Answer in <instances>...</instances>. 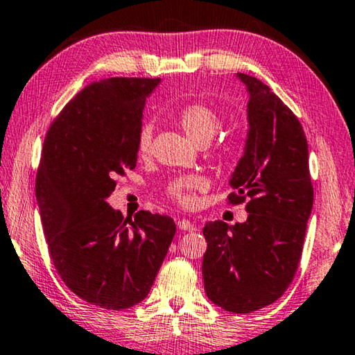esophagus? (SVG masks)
Masks as SVG:
<instances>
[{
    "mask_svg": "<svg viewBox=\"0 0 355 355\" xmlns=\"http://www.w3.org/2000/svg\"><path fill=\"white\" fill-rule=\"evenodd\" d=\"M177 226H178V229H182V230H193L194 229V224L189 221V219H178V223H177Z\"/></svg>",
    "mask_w": 355,
    "mask_h": 355,
    "instance_id": "obj_1",
    "label": "esophagus"
}]
</instances>
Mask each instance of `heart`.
<instances>
[{
    "label": "heart",
    "instance_id": "b5f03b06",
    "mask_svg": "<svg viewBox=\"0 0 355 355\" xmlns=\"http://www.w3.org/2000/svg\"><path fill=\"white\" fill-rule=\"evenodd\" d=\"M178 123L184 134L193 142L204 145L215 137L221 128V118L213 107L204 103H189L178 112ZM153 142V126L144 125L139 131L137 148L142 155H148ZM207 188V180L202 175H183L172 180L167 187L168 198L183 207H191L196 202V193Z\"/></svg>",
    "mask_w": 355,
    "mask_h": 355
}]
</instances>
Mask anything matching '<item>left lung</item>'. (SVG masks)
I'll return each instance as SVG.
<instances>
[{"label": "left lung", "instance_id": "left-lung-1", "mask_svg": "<svg viewBox=\"0 0 355 355\" xmlns=\"http://www.w3.org/2000/svg\"><path fill=\"white\" fill-rule=\"evenodd\" d=\"M248 92L243 156L229 180L230 204L248 199L245 223L208 221L202 275L207 297L232 313L278 300L299 267L313 210L308 142L292 110L268 85L237 72Z\"/></svg>", "mask_w": 355, "mask_h": 355}]
</instances>
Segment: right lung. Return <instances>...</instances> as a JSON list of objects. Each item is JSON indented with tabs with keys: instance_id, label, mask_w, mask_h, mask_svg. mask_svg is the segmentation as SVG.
Returning a JSON list of instances; mask_svg holds the SVG:
<instances>
[{
	"instance_id": "add662e5",
	"label": "right lung",
	"mask_w": 355,
	"mask_h": 355,
	"mask_svg": "<svg viewBox=\"0 0 355 355\" xmlns=\"http://www.w3.org/2000/svg\"><path fill=\"white\" fill-rule=\"evenodd\" d=\"M161 78L93 82L67 103L44 140L36 200L50 257L76 295L105 309L148 295L175 235L171 216L134 219L107 204L137 164L145 101Z\"/></svg>"
}]
</instances>
